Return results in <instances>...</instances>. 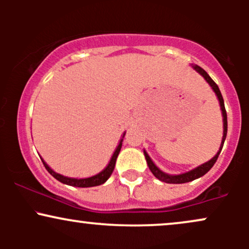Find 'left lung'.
<instances>
[{
	"mask_svg": "<svg viewBox=\"0 0 249 249\" xmlns=\"http://www.w3.org/2000/svg\"><path fill=\"white\" fill-rule=\"evenodd\" d=\"M193 69L196 71H198L200 75H201L205 79H206V82L211 85V87H212L213 91L215 92V95L218 96V99L220 102V107H221V111H222V117H224V136H222V142H221V145H220V150L218 151V153H216L215 156H214L213 158L211 159L210 161L205 162V164H202L201 166L194 168V170L190 171V172H186L184 174H178V176H170V174L161 172V171L159 170V168L153 164V161L151 160V158L148 157V154L144 151L145 158H146L148 168L151 170V172L153 173V176L156 177V178H158L159 180H161V181H164V182H167V184H184V182L192 181V180L198 179V178H200V177L204 176V174H206L208 171H210L211 168L213 167V165L215 164L216 159H218L219 154L222 150V146H224L226 136H227V113H226L224 98H222V95H221V92H220L219 87L216 85V83L214 82L210 76H208V73L206 72V71L202 69V68H200L199 65H193Z\"/></svg>",
	"mask_w": 249,
	"mask_h": 249,
	"instance_id": "obj_1",
	"label": "left lung"
}]
</instances>
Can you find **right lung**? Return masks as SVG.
<instances>
[{"instance_id":"1","label":"right lung","mask_w":249,"mask_h":249,"mask_svg":"<svg viewBox=\"0 0 249 249\" xmlns=\"http://www.w3.org/2000/svg\"><path fill=\"white\" fill-rule=\"evenodd\" d=\"M125 133L123 134V138H124ZM122 142L123 139L119 142L118 147L116 148L115 153H113L112 158H111L110 162H108V165L107 167L104 168V170L102 171L101 173L96 174V176L93 177H90V178H85V179H75V178H68V177H64V176H61V174L53 172L51 168L48 166L47 164H45L44 160L42 159V162L43 165H44V167L47 168V171L49 172L51 176L53 177V178H56L58 181L63 182V184H67V185H70V186H76V187H92V186H98V185H102L104 184L107 180L110 178V176L112 174L113 170H115V165H116V160H117V157H118L119 152H121V148H122Z\"/></svg>"}]
</instances>
